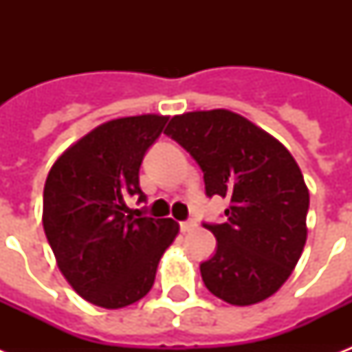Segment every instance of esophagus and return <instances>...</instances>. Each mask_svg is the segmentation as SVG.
<instances>
[{
	"instance_id": "esophagus-1",
	"label": "esophagus",
	"mask_w": 352,
	"mask_h": 352,
	"mask_svg": "<svg viewBox=\"0 0 352 352\" xmlns=\"http://www.w3.org/2000/svg\"><path fill=\"white\" fill-rule=\"evenodd\" d=\"M179 226H181V232H192L197 228V223L192 219H188V221H181V223H179Z\"/></svg>"
}]
</instances>
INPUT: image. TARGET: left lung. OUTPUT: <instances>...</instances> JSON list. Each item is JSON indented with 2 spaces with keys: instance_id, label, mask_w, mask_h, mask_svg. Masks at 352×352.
<instances>
[{
  "instance_id": "obj_1",
  "label": "left lung",
  "mask_w": 352,
  "mask_h": 352,
  "mask_svg": "<svg viewBox=\"0 0 352 352\" xmlns=\"http://www.w3.org/2000/svg\"><path fill=\"white\" fill-rule=\"evenodd\" d=\"M166 135L192 155L208 197L228 199L226 221L203 223L217 239L201 263L206 289L232 305L267 300L289 279L307 241L309 190L283 144L226 109L177 115Z\"/></svg>"
}]
</instances>
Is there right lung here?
<instances>
[{
    "label": "right lung",
    "mask_w": 352,
    "mask_h": 352,
    "mask_svg": "<svg viewBox=\"0 0 352 352\" xmlns=\"http://www.w3.org/2000/svg\"><path fill=\"white\" fill-rule=\"evenodd\" d=\"M168 117L109 120L65 149L43 188V230L58 268L84 300L122 309L153 287L164 250L179 234L173 219L133 217L126 199L146 195L138 170Z\"/></svg>",
    "instance_id": "obj_1"
}]
</instances>
